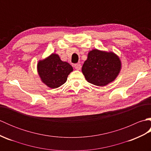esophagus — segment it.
I'll use <instances>...</instances> for the list:
<instances>
[{
  "mask_svg": "<svg viewBox=\"0 0 151 151\" xmlns=\"http://www.w3.org/2000/svg\"><path fill=\"white\" fill-rule=\"evenodd\" d=\"M75 68L76 70H80L81 69V64H80V63L75 64Z\"/></svg>",
  "mask_w": 151,
  "mask_h": 151,
  "instance_id": "1",
  "label": "esophagus"
}]
</instances>
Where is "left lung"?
<instances>
[{"label":"left lung","mask_w":151,"mask_h":151,"mask_svg":"<svg viewBox=\"0 0 151 151\" xmlns=\"http://www.w3.org/2000/svg\"><path fill=\"white\" fill-rule=\"evenodd\" d=\"M121 67V61L114 52L93 49L88 53L82 71L88 82L104 86L116 78Z\"/></svg>","instance_id":"obj_1"}]
</instances>
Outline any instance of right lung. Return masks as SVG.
I'll return each mask as SVG.
<instances>
[{"instance_id":"add662e5","label":"right lung","mask_w":151,"mask_h":151,"mask_svg":"<svg viewBox=\"0 0 151 151\" xmlns=\"http://www.w3.org/2000/svg\"><path fill=\"white\" fill-rule=\"evenodd\" d=\"M73 70L69 63L63 62L56 54H52L37 63V71L41 81L52 89L63 85Z\"/></svg>"}]
</instances>
